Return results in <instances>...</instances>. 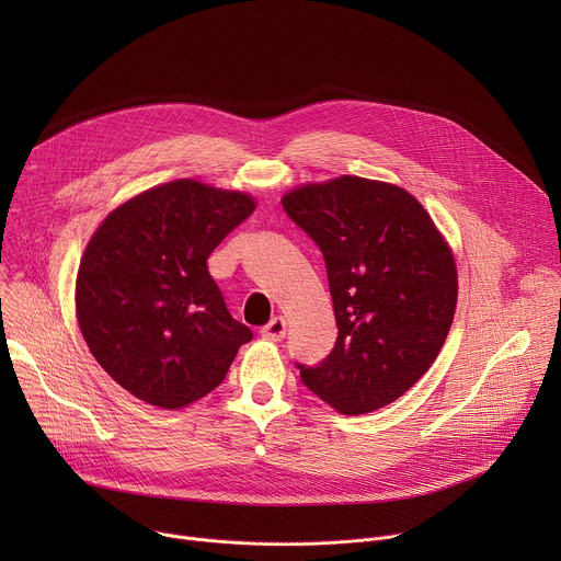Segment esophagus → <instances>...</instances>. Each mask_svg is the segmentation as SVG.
<instances>
[{"mask_svg":"<svg viewBox=\"0 0 561 561\" xmlns=\"http://www.w3.org/2000/svg\"><path fill=\"white\" fill-rule=\"evenodd\" d=\"M262 337L268 342H282L286 337V319L284 317H273L271 322L262 329Z\"/></svg>","mask_w":561,"mask_h":561,"instance_id":"34e87169","label":"esophagus"}]
</instances>
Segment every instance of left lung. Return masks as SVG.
<instances>
[{"label": "left lung", "instance_id": "1", "mask_svg": "<svg viewBox=\"0 0 561 561\" xmlns=\"http://www.w3.org/2000/svg\"><path fill=\"white\" fill-rule=\"evenodd\" d=\"M286 215L327 262L337 342L301 383L346 415L402 397L453 324L457 268L424 206L404 188L340 178L284 195Z\"/></svg>", "mask_w": 561, "mask_h": 561}]
</instances>
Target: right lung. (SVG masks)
I'll return each instance as SVG.
<instances>
[{
  "mask_svg": "<svg viewBox=\"0 0 561 561\" xmlns=\"http://www.w3.org/2000/svg\"><path fill=\"white\" fill-rule=\"evenodd\" d=\"M253 210L244 193L178 180L128 199L98 228L75 306L91 353L122 388L175 411L224 381L253 333L228 312L206 260Z\"/></svg>",
  "mask_w": 561,
  "mask_h": 561,
  "instance_id": "add662e5",
  "label": "right lung"
}]
</instances>
